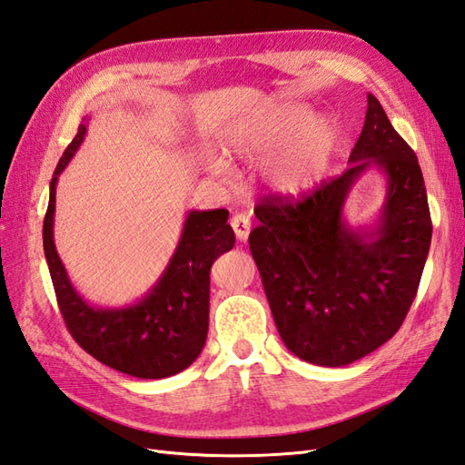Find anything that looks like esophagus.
<instances>
[{
    "mask_svg": "<svg viewBox=\"0 0 465 465\" xmlns=\"http://www.w3.org/2000/svg\"><path fill=\"white\" fill-rule=\"evenodd\" d=\"M230 223H232L233 232H235V238H238L240 242L248 240L250 230H252V222H250L248 215H245V213H235V215L232 217Z\"/></svg>",
    "mask_w": 465,
    "mask_h": 465,
    "instance_id": "34e87169",
    "label": "esophagus"
}]
</instances>
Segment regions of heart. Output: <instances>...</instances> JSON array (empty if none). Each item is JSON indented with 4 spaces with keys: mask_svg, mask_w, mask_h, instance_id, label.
<instances>
[{
    "mask_svg": "<svg viewBox=\"0 0 465 465\" xmlns=\"http://www.w3.org/2000/svg\"><path fill=\"white\" fill-rule=\"evenodd\" d=\"M308 117L310 110L305 105H283L262 124L233 132L227 140V153L242 162L260 160L273 153L298 131L293 140L273 157L268 177L282 193L300 195L308 192L328 172L338 143V127L331 117L318 115L310 122ZM212 172L223 175L225 167L220 162H212Z\"/></svg>",
    "mask_w": 465,
    "mask_h": 465,
    "instance_id": "heart-1",
    "label": "heart"
}]
</instances>
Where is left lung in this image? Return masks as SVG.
Wrapping results in <instances>:
<instances>
[{
  "mask_svg": "<svg viewBox=\"0 0 465 465\" xmlns=\"http://www.w3.org/2000/svg\"><path fill=\"white\" fill-rule=\"evenodd\" d=\"M370 164L389 177V193L379 225L353 231L342 203ZM255 217L250 250L285 348L340 368L393 338L420 288L431 217L418 157L371 94L348 170L298 200L265 195Z\"/></svg>",
  "mask_w": 465,
  "mask_h": 465,
  "instance_id": "8db88e82",
  "label": "left lung"
}]
</instances>
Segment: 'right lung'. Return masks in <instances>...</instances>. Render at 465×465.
Listing matches in <instances>:
<instances>
[{"label": "right lung", "instance_id": "right-lung-1", "mask_svg": "<svg viewBox=\"0 0 465 465\" xmlns=\"http://www.w3.org/2000/svg\"><path fill=\"white\" fill-rule=\"evenodd\" d=\"M85 125L59 160L44 220V252L59 312L72 338L110 368L142 380H160L183 371L202 353L210 322L212 263L235 243L227 210L190 212L175 253L150 293L120 310H100L74 290L54 243L55 183L77 147Z\"/></svg>", "mask_w": 465, "mask_h": 465}]
</instances>
